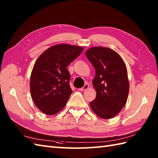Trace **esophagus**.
I'll list each match as a JSON object with an SVG mask.
<instances>
[{"label": "esophagus", "instance_id": "1", "mask_svg": "<svg viewBox=\"0 0 158 158\" xmlns=\"http://www.w3.org/2000/svg\"><path fill=\"white\" fill-rule=\"evenodd\" d=\"M89 88V85H88V84H85V85L83 87V88H79V91H84V90H85V89H87Z\"/></svg>", "mask_w": 158, "mask_h": 158}]
</instances>
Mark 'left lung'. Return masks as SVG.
<instances>
[{"mask_svg":"<svg viewBox=\"0 0 158 158\" xmlns=\"http://www.w3.org/2000/svg\"><path fill=\"white\" fill-rule=\"evenodd\" d=\"M85 55L96 70L92 82L96 98L90 102V107L101 118H112L125 106L128 96L126 66L122 57L108 48L94 47Z\"/></svg>","mask_w":158,"mask_h":158,"instance_id":"left-lung-1","label":"left lung"}]
</instances>
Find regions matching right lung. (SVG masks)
Listing matches in <instances>:
<instances>
[{"label": "right lung", "instance_id": "right-lung-1", "mask_svg": "<svg viewBox=\"0 0 158 158\" xmlns=\"http://www.w3.org/2000/svg\"><path fill=\"white\" fill-rule=\"evenodd\" d=\"M83 50L82 47L62 43L46 49L36 60L30 88L33 102L43 113L55 115L66 105L73 92L66 67Z\"/></svg>", "mask_w": 158, "mask_h": 158}]
</instances>
